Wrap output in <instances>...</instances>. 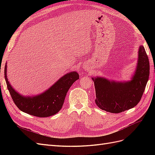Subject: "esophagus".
<instances>
[{"label": "esophagus", "mask_w": 155, "mask_h": 155, "mask_svg": "<svg viewBox=\"0 0 155 155\" xmlns=\"http://www.w3.org/2000/svg\"><path fill=\"white\" fill-rule=\"evenodd\" d=\"M83 68H84V69H85V70H88V66H87V64H85V66H84V67H83Z\"/></svg>", "instance_id": "obj_1"}]
</instances>
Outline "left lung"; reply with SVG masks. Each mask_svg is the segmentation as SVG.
<instances>
[{"instance_id":"left-lung-1","label":"left lung","mask_w":155,"mask_h":155,"mask_svg":"<svg viewBox=\"0 0 155 155\" xmlns=\"http://www.w3.org/2000/svg\"><path fill=\"white\" fill-rule=\"evenodd\" d=\"M138 61L129 81H118L104 77L92 78L96 89V104L100 109L120 113L134 107L140 101L149 76V61L143 46H139Z\"/></svg>"}]
</instances>
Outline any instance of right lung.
Returning a JSON list of instances; mask_svg holds the SVG:
<instances>
[{"mask_svg": "<svg viewBox=\"0 0 155 155\" xmlns=\"http://www.w3.org/2000/svg\"><path fill=\"white\" fill-rule=\"evenodd\" d=\"M4 77L13 101L21 111L31 116L45 118L53 116L61 109L68 89L79 78L77 72H70L62 76L47 90L39 94L24 96L18 93L8 81L7 63Z\"/></svg>", "mask_w": 155, "mask_h": 155, "instance_id": "add662e5", "label": "right lung"}]
</instances>
